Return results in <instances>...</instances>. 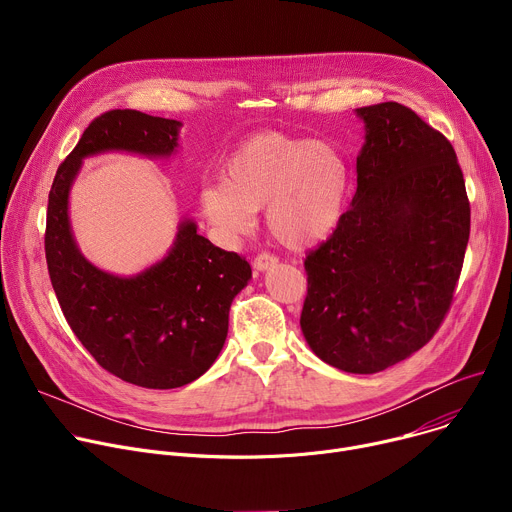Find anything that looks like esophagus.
<instances>
[{
	"instance_id": "1",
	"label": "esophagus",
	"mask_w": 512,
	"mask_h": 512,
	"mask_svg": "<svg viewBox=\"0 0 512 512\" xmlns=\"http://www.w3.org/2000/svg\"><path fill=\"white\" fill-rule=\"evenodd\" d=\"M275 265H277V257H275V255H269V253H261V255H257L255 261H253V269L259 271V273L269 271V269L275 267Z\"/></svg>"
}]
</instances>
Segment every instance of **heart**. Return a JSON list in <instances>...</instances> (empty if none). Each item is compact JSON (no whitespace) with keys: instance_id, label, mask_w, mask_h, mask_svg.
Listing matches in <instances>:
<instances>
[{"instance_id":"obj_1","label":"heart","mask_w":512,"mask_h":512,"mask_svg":"<svg viewBox=\"0 0 512 512\" xmlns=\"http://www.w3.org/2000/svg\"><path fill=\"white\" fill-rule=\"evenodd\" d=\"M348 164L332 141L281 131L247 137L225 162V178L206 184L200 208L225 239H241L263 208L269 235L287 249L324 241L340 221Z\"/></svg>"}]
</instances>
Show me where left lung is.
Wrapping results in <instances>:
<instances>
[{"label":"left lung","mask_w":512,"mask_h":512,"mask_svg":"<svg viewBox=\"0 0 512 512\" xmlns=\"http://www.w3.org/2000/svg\"><path fill=\"white\" fill-rule=\"evenodd\" d=\"M364 123L356 192L306 261L300 326L318 358L373 375L425 346L450 310L470 237L452 143L399 103L354 109Z\"/></svg>","instance_id":"8db88e82"}]
</instances>
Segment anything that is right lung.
Instances as JSON below:
<instances>
[{
	"instance_id": "right-lung-1",
	"label": "right lung",
	"mask_w": 512,
	"mask_h": 512,
	"mask_svg": "<svg viewBox=\"0 0 512 512\" xmlns=\"http://www.w3.org/2000/svg\"><path fill=\"white\" fill-rule=\"evenodd\" d=\"M180 127L176 119L133 109L103 113L60 164L48 194L46 263L68 326L105 371L148 389L184 387L212 367L251 265L214 247L192 218H182L160 261L127 277L103 271L72 235L68 200L87 158L107 152L170 158L178 152Z\"/></svg>"
}]
</instances>
